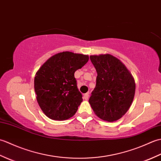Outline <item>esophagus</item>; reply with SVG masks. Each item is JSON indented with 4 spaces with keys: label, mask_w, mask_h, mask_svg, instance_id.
I'll list each match as a JSON object with an SVG mask.
<instances>
[{
    "label": "esophagus",
    "mask_w": 161,
    "mask_h": 161,
    "mask_svg": "<svg viewBox=\"0 0 161 161\" xmlns=\"http://www.w3.org/2000/svg\"><path fill=\"white\" fill-rule=\"evenodd\" d=\"M88 97H89V93H86L84 94V100H87L88 99Z\"/></svg>",
    "instance_id": "34e87169"
}]
</instances>
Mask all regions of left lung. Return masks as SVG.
Wrapping results in <instances>:
<instances>
[{"mask_svg":"<svg viewBox=\"0 0 161 161\" xmlns=\"http://www.w3.org/2000/svg\"><path fill=\"white\" fill-rule=\"evenodd\" d=\"M90 59L97 76L88 102L102 119L118 120L129 110L134 97L133 77L120 60L111 54L91 55Z\"/></svg>","mask_w":161,"mask_h":161,"instance_id":"obj_1","label":"left lung"}]
</instances>
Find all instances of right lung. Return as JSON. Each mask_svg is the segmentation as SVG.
I'll list each match as a JSON object with an SVG mask.
<instances>
[{
    "label": "right lung",
    "instance_id": "right-lung-1",
    "mask_svg": "<svg viewBox=\"0 0 161 161\" xmlns=\"http://www.w3.org/2000/svg\"><path fill=\"white\" fill-rule=\"evenodd\" d=\"M88 56L63 52L51 57L36 72L35 91L43 112L54 120H65L77 112L82 95L75 72L83 67Z\"/></svg>",
    "mask_w": 161,
    "mask_h": 161
}]
</instances>
